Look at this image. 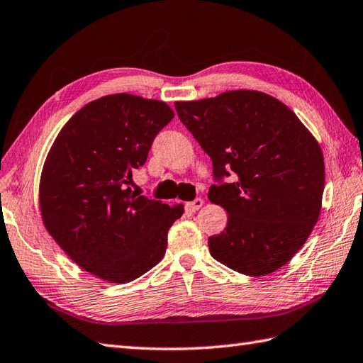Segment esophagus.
Segmentation results:
<instances>
[{"mask_svg":"<svg viewBox=\"0 0 363 363\" xmlns=\"http://www.w3.org/2000/svg\"><path fill=\"white\" fill-rule=\"evenodd\" d=\"M202 206H204V201H202L201 198H196V199H193L191 202H187V208L191 210V212L199 210Z\"/></svg>","mask_w":363,"mask_h":363,"instance_id":"esophagus-1","label":"esophagus"}]
</instances>
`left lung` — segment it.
<instances>
[{
	"instance_id": "obj_1",
	"label": "left lung",
	"mask_w": 363,
	"mask_h": 363,
	"mask_svg": "<svg viewBox=\"0 0 363 363\" xmlns=\"http://www.w3.org/2000/svg\"><path fill=\"white\" fill-rule=\"evenodd\" d=\"M212 159L208 199L227 212L210 255L240 274L263 277L297 254L315 225L325 189L322 148L296 113L259 91L176 102ZM234 174V181L223 178Z\"/></svg>"
}]
</instances>
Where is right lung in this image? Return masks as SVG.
<instances>
[{
	"mask_svg": "<svg viewBox=\"0 0 363 363\" xmlns=\"http://www.w3.org/2000/svg\"><path fill=\"white\" fill-rule=\"evenodd\" d=\"M174 117L161 100L113 94L79 109L58 133L40 179L41 218L82 269L128 283L165 255L182 206L131 191L157 133Z\"/></svg>",
	"mask_w": 363,
	"mask_h": 363,
	"instance_id": "add662e5",
	"label": "right lung"
}]
</instances>
